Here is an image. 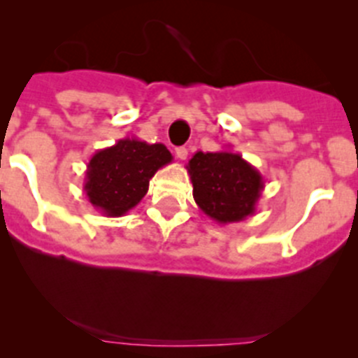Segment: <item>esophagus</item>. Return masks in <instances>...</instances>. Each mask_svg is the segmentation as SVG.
I'll return each mask as SVG.
<instances>
[{"instance_id":"34e87169","label":"esophagus","mask_w":358,"mask_h":358,"mask_svg":"<svg viewBox=\"0 0 358 358\" xmlns=\"http://www.w3.org/2000/svg\"><path fill=\"white\" fill-rule=\"evenodd\" d=\"M175 154H176V157L180 159V161H185L187 156H189V150H187L185 147H178V149L175 150Z\"/></svg>"}]
</instances>
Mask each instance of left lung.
I'll return each instance as SVG.
<instances>
[{"instance_id": "8db88e82", "label": "left lung", "mask_w": 358, "mask_h": 358, "mask_svg": "<svg viewBox=\"0 0 358 358\" xmlns=\"http://www.w3.org/2000/svg\"><path fill=\"white\" fill-rule=\"evenodd\" d=\"M194 201L220 225L243 222L256 211L265 182L258 169L232 150L196 152L187 164Z\"/></svg>"}]
</instances>
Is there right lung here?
Returning a JSON list of instances; mask_svg holds the SVG:
<instances>
[{"label":"right lung","instance_id":"add662e5","mask_svg":"<svg viewBox=\"0 0 358 358\" xmlns=\"http://www.w3.org/2000/svg\"><path fill=\"white\" fill-rule=\"evenodd\" d=\"M171 161V152L162 143L129 136L117 140L112 147L96 150L86 166L88 201L106 216L126 215L143 199L157 169Z\"/></svg>","mask_w":358,"mask_h":358}]
</instances>
